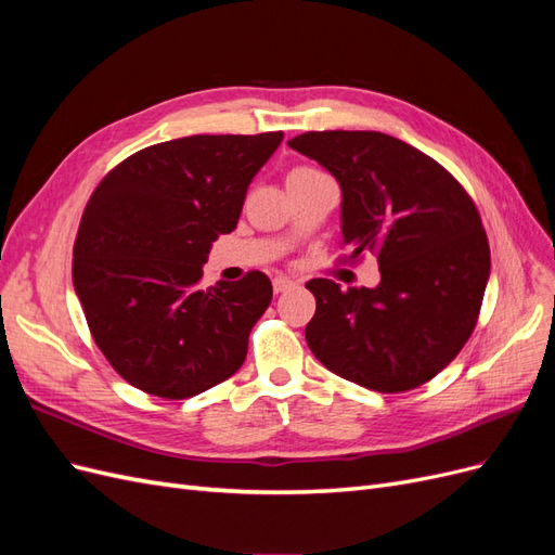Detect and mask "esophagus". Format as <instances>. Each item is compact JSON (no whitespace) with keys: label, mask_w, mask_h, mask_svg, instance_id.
<instances>
[{"label":"esophagus","mask_w":555,"mask_h":555,"mask_svg":"<svg viewBox=\"0 0 555 555\" xmlns=\"http://www.w3.org/2000/svg\"><path fill=\"white\" fill-rule=\"evenodd\" d=\"M292 287H296V282L294 280H289V278H275L273 280V292L275 294H284V292H289Z\"/></svg>","instance_id":"1"}]
</instances>
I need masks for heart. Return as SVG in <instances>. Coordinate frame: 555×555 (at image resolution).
<instances>
[{"label": "heart", "mask_w": 555, "mask_h": 555, "mask_svg": "<svg viewBox=\"0 0 555 555\" xmlns=\"http://www.w3.org/2000/svg\"><path fill=\"white\" fill-rule=\"evenodd\" d=\"M312 176H319L317 169H312V166H296V169L289 171L287 176V182L292 180H300V178H312Z\"/></svg>", "instance_id": "b5f03b06"}]
</instances>
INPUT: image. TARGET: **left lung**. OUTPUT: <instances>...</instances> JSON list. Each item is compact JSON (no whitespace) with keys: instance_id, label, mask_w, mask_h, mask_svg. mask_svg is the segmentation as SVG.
I'll list each match as a JSON object with an SVG mask.
<instances>
[{"instance_id":"1","label":"left lung","mask_w":555,"mask_h":555,"mask_svg":"<svg viewBox=\"0 0 555 555\" xmlns=\"http://www.w3.org/2000/svg\"><path fill=\"white\" fill-rule=\"evenodd\" d=\"M289 147L338 180L349 259L373 251L382 275L373 289L306 284L317 298L312 354L382 393L433 379L475 331L491 275L473 198L438 162L382 131H308Z\"/></svg>"}]
</instances>
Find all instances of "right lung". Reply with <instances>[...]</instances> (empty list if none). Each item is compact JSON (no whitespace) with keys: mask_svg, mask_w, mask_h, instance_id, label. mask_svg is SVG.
Wrapping results in <instances>:
<instances>
[{"mask_svg":"<svg viewBox=\"0 0 555 555\" xmlns=\"http://www.w3.org/2000/svg\"><path fill=\"white\" fill-rule=\"evenodd\" d=\"M282 137L150 145L90 196L74 245V289L96 347L137 389L192 398L243 365L249 331L271 306V280L251 271L204 287L201 275Z\"/></svg>","mask_w":555,"mask_h":555,"instance_id":"right-lung-1","label":"right lung"}]
</instances>
